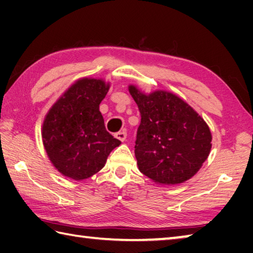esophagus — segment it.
Listing matches in <instances>:
<instances>
[{
	"mask_svg": "<svg viewBox=\"0 0 253 253\" xmlns=\"http://www.w3.org/2000/svg\"><path fill=\"white\" fill-rule=\"evenodd\" d=\"M115 137H116L117 139L121 140V142H124V140H125L126 137H127V132L125 130L118 131V132H116V134H115Z\"/></svg>",
	"mask_w": 253,
	"mask_h": 253,
	"instance_id": "esophagus-1",
	"label": "esophagus"
}]
</instances>
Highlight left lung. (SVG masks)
Segmentation results:
<instances>
[{
	"instance_id": "8db88e82",
	"label": "left lung",
	"mask_w": 253,
	"mask_h": 253,
	"mask_svg": "<svg viewBox=\"0 0 253 253\" xmlns=\"http://www.w3.org/2000/svg\"><path fill=\"white\" fill-rule=\"evenodd\" d=\"M128 90L142 116L135 145L140 172L162 185L194 176L212 147L204 119L172 92L156 90L145 95L132 84Z\"/></svg>"
}]
</instances>
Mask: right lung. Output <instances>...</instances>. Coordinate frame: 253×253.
<instances>
[{
    "label": "right lung",
    "instance_id": "right-lung-1",
    "mask_svg": "<svg viewBox=\"0 0 253 253\" xmlns=\"http://www.w3.org/2000/svg\"><path fill=\"white\" fill-rule=\"evenodd\" d=\"M109 87L102 79H79L46 114L42 140L49 160L63 176L76 181L92 176L121 145L106 130L99 111Z\"/></svg>",
    "mask_w": 253,
    "mask_h": 253
}]
</instances>
